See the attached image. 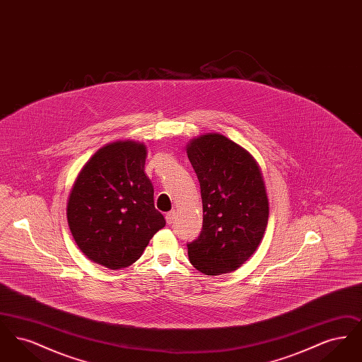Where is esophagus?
Returning <instances> with one entry per match:
<instances>
[{
  "mask_svg": "<svg viewBox=\"0 0 362 362\" xmlns=\"http://www.w3.org/2000/svg\"><path fill=\"white\" fill-rule=\"evenodd\" d=\"M175 217H176V211H175V210H171V211H168V213L165 214V220H167L168 224H173Z\"/></svg>",
  "mask_w": 362,
  "mask_h": 362,
  "instance_id": "esophagus-1",
  "label": "esophagus"
}]
</instances>
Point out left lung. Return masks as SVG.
Wrapping results in <instances>:
<instances>
[{
    "label": "left lung",
    "mask_w": 362,
    "mask_h": 362,
    "mask_svg": "<svg viewBox=\"0 0 362 362\" xmlns=\"http://www.w3.org/2000/svg\"><path fill=\"white\" fill-rule=\"evenodd\" d=\"M187 156L201 186L204 224L187 243L191 264L206 276L233 272L250 258L269 220L258 163L221 134L194 138Z\"/></svg>",
    "instance_id": "1"
}]
</instances>
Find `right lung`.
I'll list each match as a JSON object with an SVG mask.
<instances>
[{"label": "right lung", "instance_id": "add662e5", "mask_svg": "<svg viewBox=\"0 0 362 362\" xmlns=\"http://www.w3.org/2000/svg\"><path fill=\"white\" fill-rule=\"evenodd\" d=\"M145 158L144 144L105 145L84 165L70 192L73 239L84 255L111 270L133 264L165 226L145 175Z\"/></svg>", "mask_w": 362, "mask_h": 362}]
</instances>
